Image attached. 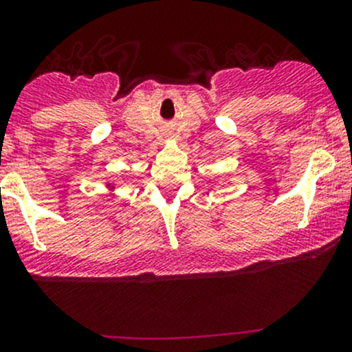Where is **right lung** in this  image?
Returning <instances> with one entry per match:
<instances>
[{"label": "right lung", "instance_id": "obj_1", "mask_svg": "<svg viewBox=\"0 0 352 352\" xmlns=\"http://www.w3.org/2000/svg\"><path fill=\"white\" fill-rule=\"evenodd\" d=\"M112 188H114V186H112Z\"/></svg>", "mask_w": 352, "mask_h": 352}]
</instances>
